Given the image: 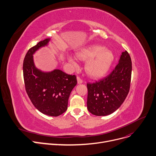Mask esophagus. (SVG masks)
I'll use <instances>...</instances> for the list:
<instances>
[{
	"label": "esophagus",
	"instance_id": "obj_1",
	"mask_svg": "<svg viewBox=\"0 0 156 156\" xmlns=\"http://www.w3.org/2000/svg\"><path fill=\"white\" fill-rule=\"evenodd\" d=\"M77 82H78V84H81L83 83V80L79 76H78L77 77Z\"/></svg>",
	"mask_w": 156,
	"mask_h": 156
}]
</instances>
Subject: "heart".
I'll return each instance as SVG.
<instances>
[{"mask_svg":"<svg viewBox=\"0 0 156 156\" xmlns=\"http://www.w3.org/2000/svg\"><path fill=\"white\" fill-rule=\"evenodd\" d=\"M76 56L83 61L88 60L85 67V71L89 76L93 78H100L106 75L114 60V55L110 50L98 45L81 48L76 53ZM69 61L76 65L71 57H69Z\"/></svg>","mask_w":156,"mask_h":156,"instance_id":"obj_1","label":"heart"}]
</instances>
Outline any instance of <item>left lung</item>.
<instances>
[{
  "instance_id": "8db88e82",
  "label": "left lung",
  "mask_w": 156,
  "mask_h": 156,
  "mask_svg": "<svg viewBox=\"0 0 156 156\" xmlns=\"http://www.w3.org/2000/svg\"><path fill=\"white\" fill-rule=\"evenodd\" d=\"M131 74V58L126 51L111 73L93 83H87L88 111L97 116L108 115L116 111L129 92Z\"/></svg>"
}]
</instances>
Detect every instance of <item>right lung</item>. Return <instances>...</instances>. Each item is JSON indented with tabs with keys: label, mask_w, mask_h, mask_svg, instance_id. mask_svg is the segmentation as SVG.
<instances>
[{
	"label": "right lung",
	"mask_w": 156,
	"mask_h": 156,
	"mask_svg": "<svg viewBox=\"0 0 156 156\" xmlns=\"http://www.w3.org/2000/svg\"><path fill=\"white\" fill-rule=\"evenodd\" d=\"M50 40L41 41L29 49L24 59L23 75L26 91L34 106L45 115L58 117L67 110L69 97L77 80L75 75L60 69L44 72L36 67L33 55Z\"/></svg>",
	"instance_id": "1"
}]
</instances>
